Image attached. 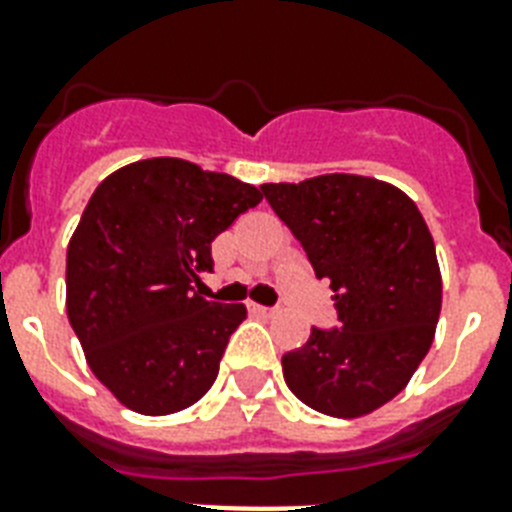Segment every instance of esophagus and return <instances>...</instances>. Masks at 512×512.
<instances>
[{"instance_id":"esophagus-1","label":"esophagus","mask_w":512,"mask_h":512,"mask_svg":"<svg viewBox=\"0 0 512 512\" xmlns=\"http://www.w3.org/2000/svg\"><path fill=\"white\" fill-rule=\"evenodd\" d=\"M249 313H255V316H273V308H265V305L249 303Z\"/></svg>"}]
</instances>
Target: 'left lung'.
Listing matches in <instances>:
<instances>
[{
    "label": "left lung",
    "mask_w": 512,
    "mask_h": 512,
    "mask_svg": "<svg viewBox=\"0 0 512 512\" xmlns=\"http://www.w3.org/2000/svg\"><path fill=\"white\" fill-rule=\"evenodd\" d=\"M265 201L327 279L335 329H311L281 356L303 404L361 417L404 390L436 335L441 271L420 209L396 185L361 175H319L260 185Z\"/></svg>",
    "instance_id": "8db88e82"
}]
</instances>
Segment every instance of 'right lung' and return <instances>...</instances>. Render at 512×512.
I'll use <instances>...</instances> for the list:
<instances>
[{
  "mask_svg": "<svg viewBox=\"0 0 512 512\" xmlns=\"http://www.w3.org/2000/svg\"><path fill=\"white\" fill-rule=\"evenodd\" d=\"M255 185L183 159H143L95 188L66 255V311L87 364L124 406L172 414L217 377L247 308L209 303L212 241L260 204Z\"/></svg>",
  "mask_w": 512,
  "mask_h": 512,
  "instance_id": "add662e5",
  "label": "right lung"
}]
</instances>
